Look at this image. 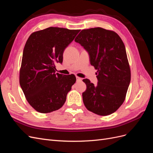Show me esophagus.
I'll list each match as a JSON object with an SVG mask.
<instances>
[{
    "label": "esophagus",
    "instance_id": "34e87169",
    "mask_svg": "<svg viewBox=\"0 0 153 153\" xmlns=\"http://www.w3.org/2000/svg\"><path fill=\"white\" fill-rule=\"evenodd\" d=\"M76 81H77V82H80V81H82V78H81L78 77V76H76Z\"/></svg>",
    "mask_w": 153,
    "mask_h": 153
}]
</instances>
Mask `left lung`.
<instances>
[{
	"instance_id": "left-lung-1",
	"label": "left lung",
	"mask_w": 153,
	"mask_h": 153,
	"mask_svg": "<svg viewBox=\"0 0 153 153\" xmlns=\"http://www.w3.org/2000/svg\"><path fill=\"white\" fill-rule=\"evenodd\" d=\"M75 41L89 55L97 69V85L84 79L86 91L82 93L85 107L100 115L115 112L123 103L131 80L125 46L119 35L101 27L82 30Z\"/></svg>"
}]
</instances>
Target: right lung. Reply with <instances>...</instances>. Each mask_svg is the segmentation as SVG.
<instances>
[{
    "instance_id": "add662e5",
    "label": "right lung",
    "mask_w": 153,
    "mask_h": 153,
    "mask_svg": "<svg viewBox=\"0 0 153 153\" xmlns=\"http://www.w3.org/2000/svg\"><path fill=\"white\" fill-rule=\"evenodd\" d=\"M79 32L52 27L33 32L27 39L20 84L27 101L38 112H52L65 103L76 77L55 73V64L62 63L64 50Z\"/></svg>"
}]
</instances>
